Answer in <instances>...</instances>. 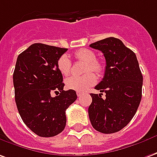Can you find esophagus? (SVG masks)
Instances as JSON below:
<instances>
[{
  "mask_svg": "<svg viewBox=\"0 0 157 157\" xmlns=\"http://www.w3.org/2000/svg\"><path fill=\"white\" fill-rule=\"evenodd\" d=\"M76 94H77V96H78V97H81L82 94H83V93H81V92H77V93H76Z\"/></svg>",
  "mask_w": 157,
  "mask_h": 157,
  "instance_id": "esophagus-1",
  "label": "esophagus"
}]
</instances>
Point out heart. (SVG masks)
Listing matches in <instances>:
<instances>
[{
	"mask_svg": "<svg viewBox=\"0 0 157 157\" xmlns=\"http://www.w3.org/2000/svg\"><path fill=\"white\" fill-rule=\"evenodd\" d=\"M74 56L75 59L86 63L84 71L86 73L90 71L94 73H99L102 71L101 64L96 60V54L94 51L86 48H82L76 51ZM57 67L62 75H69L71 69V61L70 58L66 54L60 56L57 62ZM95 82L96 76L92 73H88L82 76L73 75L69 77L65 81V85L68 89L74 90L76 92H84L92 85H94Z\"/></svg>",
	"mask_w": 157,
	"mask_h": 157,
	"instance_id": "1",
	"label": "heart"
}]
</instances>
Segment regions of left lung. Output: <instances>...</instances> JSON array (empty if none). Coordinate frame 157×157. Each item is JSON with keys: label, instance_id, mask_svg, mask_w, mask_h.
Returning a JSON list of instances; mask_svg holds the SVG:
<instances>
[{"label": "left lung", "instance_id": "obj_1", "mask_svg": "<svg viewBox=\"0 0 157 157\" xmlns=\"http://www.w3.org/2000/svg\"><path fill=\"white\" fill-rule=\"evenodd\" d=\"M101 51L106 60L105 76L91 94L88 115L93 128L103 133L121 130L134 117L142 98L143 75L135 53L115 37L90 45ZM102 92L105 98H101Z\"/></svg>", "mask_w": 157, "mask_h": 157}]
</instances>
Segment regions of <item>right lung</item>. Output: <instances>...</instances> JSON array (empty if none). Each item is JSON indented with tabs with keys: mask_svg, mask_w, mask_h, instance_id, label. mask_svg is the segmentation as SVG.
I'll use <instances>...</instances> for the list:
<instances>
[{
	"mask_svg": "<svg viewBox=\"0 0 157 157\" xmlns=\"http://www.w3.org/2000/svg\"><path fill=\"white\" fill-rule=\"evenodd\" d=\"M67 48L35 43L21 52L13 72L15 101L22 120L40 137H53L66 125L65 110L77 98L64 91L57 62ZM52 92L57 96L52 97Z\"/></svg>",
	"mask_w": 157,
	"mask_h": 157,
	"instance_id": "right-lung-1",
	"label": "right lung"
}]
</instances>
